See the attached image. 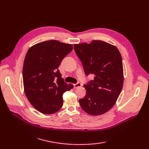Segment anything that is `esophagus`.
Instances as JSON below:
<instances>
[{"label":"esophagus","instance_id":"esophagus-1","mask_svg":"<svg viewBox=\"0 0 149 149\" xmlns=\"http://www.w3.org/2000/svg\"><path fill=\"white\" fill-rule=\"evenodd\" d=\"M73 86H74V88H79V87L81 86V83H79V82H78L77 83L74 84Z\"/></svg>","mask_w":149,"mask_h":149}]
</instances>
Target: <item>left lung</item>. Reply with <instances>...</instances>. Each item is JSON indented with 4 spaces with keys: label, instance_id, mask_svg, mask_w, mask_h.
<instances>
[{
    "label": "left lung",
    "instance_id": "8db88e82",
    "mask_svg": "<svg viewBox=\"0 0 149 149\" xmlns=\"http://www.w3.org/2000/svg\"><path fill=\"white\" fill-rule=\"evenodd\" d=\"M74 52L81 61L86 76L94 79L84 85L86 96L79 100L86 113L98 116L113 107L123 89V66L121 55L115 46L101 40L89 44L74 45Z\"/></svg>",
    "mask_w": 149,
    "mask_h": 149
}]
</instances>
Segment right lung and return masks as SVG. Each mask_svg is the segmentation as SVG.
<instances>
[{"mask_svg":"<svg viewBox=\"0 0 149 149\" xmlns=\"http://www.w3.org/2000/svg\"><path fill=\"white\" fill-rule=\"evenodd\" d=\"M73 45L57 40L40 42L31 47L26 54L23 66L25 95L36 109L52 114L63 104V94L73 87L61 78L58 70Z\"/></svg>","mask_w":149,"mask_h":149,"instance_id":"1","label":"right lung"}]
</instances>
